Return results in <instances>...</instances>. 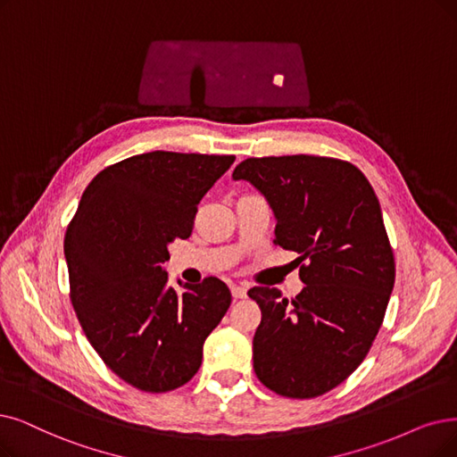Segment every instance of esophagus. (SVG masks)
<instances>
[{"instance_id": "1", "label": "esophagus", "mask_w": 457, "mask_h": 457, "mask_svg": "<svg viewBox=\"0 0 457 457\" xmlns=\"http://www.w3.org/2000/svg\"><path fill=\"white\" fill-rule=\"evenodd\" d=\"M230 292H232V298L234 300H240V298L247 296V288L244 285H232Z\"/></svg>"}]
</instances>
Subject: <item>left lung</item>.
Here are the masks:
<instances>
[{"label":"left lung","mask_w":457,"mask_h":457,"mask_svg":"<svg viewBox=\"0 0 457 457\" xmlns=\"http://www.w3.org/2000/svg\"><path fill=\"white\" fill-rule=\"evenodd\" d=\"M257 187L276 213L273 244L296 251L295 298L253 287L262 319L253 368L266 388L312 399L349 377L385 320L395 262L378 198L353 162L320 155L249 157L232 172Z\"/></svg>","instance_id":"8db88e82"}]
</instances>
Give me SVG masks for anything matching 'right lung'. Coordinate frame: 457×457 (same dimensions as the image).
I'll list each match as a JSON object with an SVG mask.
<instances>
[{
  "label": "right lung",
  "instance_id": "add662e5",
  "mask_svg": "<svg viewBox=\"0 0 457 457\" xmlns=\"http://www.w3.org/2000/svg\"><path fill=\"white\" fill-rule=\"evenodd\" d=\"M234 155L150 152L103 169L65 232L69 296L96 353L150 394L189 382L203 345L230 305L217 278L167 285L169 244L193 232L198 203Z\"/></svg>",
  "mask_w": 457,
  "mask_h": 457
}]
</instances>
